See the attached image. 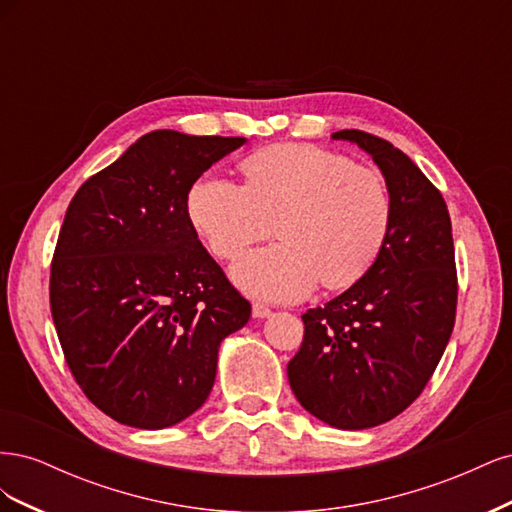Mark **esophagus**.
<instances>
[{
    "mask_svg": "<svg viewBox=\"0 0 512 512\" xmlns=\"http://www.w3.org/2000/svg\"><path fill=\"white\" fill-rule=\"evenodd\" d=\"M273 312L271 309L267 307V305H262V303H254V307H252V316L254 318H269Z\"/></svg>",
    "mask_w": 512,
    "mask_h": 512,
    "instance_id": "1",
    "label": "esophagus"
}]
</instances>
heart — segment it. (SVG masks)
<instances>
[{
	"mask_svg": "<svg viewBox=\"0 0 512 512\" xmlns=\"http://www.w3.org/2000/svg\"><path fill=\"white\" fill-rule=\"evenodd\" d=\"M247 183L200 177L188 215L209 250L224 260L267 237L277 222L280 243L254 250L232 267V280L267 301H297L322 280L344 288L380 256L393 222V198L380 170L342 153L267 147L243 164Z\"/></svg>",
	"mask_w": 512,
	"mask_h": 512,
	"instance_id": "heart-1",
	"label": "heart"
}]
</instances>
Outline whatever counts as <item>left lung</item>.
Here are the masks:
<instances>
[{
    "mask_svg": "<svg viewBox=\"0 0 512 512\" xmlns=\"http://www.w3.org/2000/svg\"><path fill=\"white\" fill-rule=\"evenodd\" d=\"M331 138L378 164L393 222L361 280L301 316L305 335L288 382L309 414L356 431L404 412L440 363L455 324V247L442 194L404 151L361 130Z\"/></svg>",
    "mask_w": 512,
    "mask_h": 512,
    "instance_id": "left-lung-1",
    "label": "left lung"
}]
</instances>
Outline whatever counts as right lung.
<instances>
[{
  "label": "right lung",
  "instance_id": "obj_1",
  "mask_svg": "<svg viewBox=\"0 0 512 512\" xmlns=\"http://www.w3.org/2000/svg\"><path fill=\"white\" fill-rule=\"evenodd\" d=\"M241 136L153 130L74 194L51 265V312L83 393L121 425L164 429L205 404L224 339L252 305L198 241L196 179Z\"/></svg>",
  "mask_w": 512,
  "mask_h": 512
}]
</instances>
